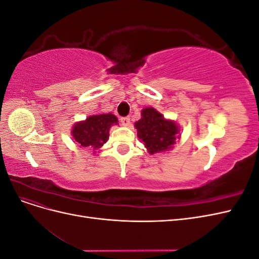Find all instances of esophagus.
Listing matches in <instances>:
<instances>
[{"mask_svg":"<svg viewBox=\"0 0 259 259\" xmlns=\"http://www.w3.org/2000/svg\"><path fill=\"white\" fill-rule=\"evenodd\" d=\"M121 123L123 126H130L131 124V119L128 116H124V117H121Z\"/></svg>","mask_w":259,"mask_h":259,"instance_id":"obj_1","label":"esophagus"}]
</instances>
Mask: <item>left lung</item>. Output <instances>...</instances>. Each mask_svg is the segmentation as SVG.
I'll return each instance as SVG.
<instances>
[{"label":"left lung","instance_id":"left-lung-1","mask_svg":"<svg viewBox=\"0 0 259 259\" xmlns=\"http://www.w3.org/2000/svg\"><path fill=\"white\" fill-rule=\"evenodd\" d=\"M137 137L144 143L149 154L167 152L173 149L176 140L180 139L179 125L165 119L162 113L152 107L144 108L142 119L135 122Z\"/></svg>","mask_w":259,"mask_h":259}]
</instances>
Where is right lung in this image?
<instances>
[{"instance_id":"1","label":"right lung","mask_w":259,"mask_h":259,"mask_svg":"<svg viewBox=\"0 0 259 259\" xmlns=\"http://www.w3.org/2000/svg\"><path fill=\"white\" fill-rule=\"evenodd\" d=\"M117 117L112 113H98L90 115L84 121L73 124L71 136L81 147H90L94 153L106 144L109 139L111 126L119 123Z\"/></svg>"}]
</instances>
